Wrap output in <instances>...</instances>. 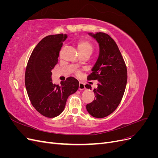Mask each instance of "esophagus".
I'll list each match as a JSON object with an SVG mask.
<instances>
[{
	"mask_svg": "<svg viewBox=\"0 0 158 158\" xmlns=\"http://www.w3.org/2000/svg\"><path fill=\"white\" fill-rule=\"evenodd\" d=\"M85 88V84H84V83H82V82H80V83H79V89L83 90V89H84Z\"/></svg>",
	"mask_w": 158,
	"mask_h": 158,
	"instance_id": "34e87169",
	"label": "esophagus"
}]
</instances>
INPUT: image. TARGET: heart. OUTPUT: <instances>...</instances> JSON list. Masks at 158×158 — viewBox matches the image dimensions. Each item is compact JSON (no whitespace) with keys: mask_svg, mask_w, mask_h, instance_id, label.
<instances>
[{"mask_svg":"<svg viewBox=\"0 0 158 158\" xmlns=\"http://www.w3.org/2000/svg\"><path fill=\"white\" fill-rule=\"evenodd\" d=\"M77 48L80 54L89 53L91 55L94 50L93 45L89 41L86 40H81L78 41Z\"/></svg>","mask_w":158,"mask_h":158,"instance_id":"heart-1","label":"heart"}]
</instances>
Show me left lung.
<instances>
[{"instance_id":"left-lung-1","label":"left lung","mask_w":158,"mask_h":158,"mask_svg":"<svg viewBox=\"0 0 158 158\" xmlns=\"http://www.w3.org/2000/svg\"><path fill=\"white\" fill-rule=\"evenodd\" d=\"M97 41L99 53L87 79L98 81L94 89V101L86 105L88 112L95 118H103L111 114L120 103L127 82V69L118 47L107 33H89ZM85 87L92 88L89 84Z\"/></svg>"}]
</instances>
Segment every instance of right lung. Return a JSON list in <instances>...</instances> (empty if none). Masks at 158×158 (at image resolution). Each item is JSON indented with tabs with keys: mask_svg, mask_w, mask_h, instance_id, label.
I'll use <instances>...</instances> for the list:
<instances>
[{
	"mask_svg": "<svg viewBox=\"0 0 158 158\" xmlns=\"http://www.w3.org/2000/svg\"><path fill=\"white\" fill-rule=\"evenodd\" d=\"M67 35H50L41 40L33 49L25 73L28 97L37 111L49 118L57 117L64 109L70 95L78 89L79 82L69 77L60 85L53 84L52 72L58 63L59 52Z\"/></svg>",
	"mask_w": 158,
	"mask_h": 158,
	"instance_id": "add662e5",
	"label": "right lung"
}]
</instances>
